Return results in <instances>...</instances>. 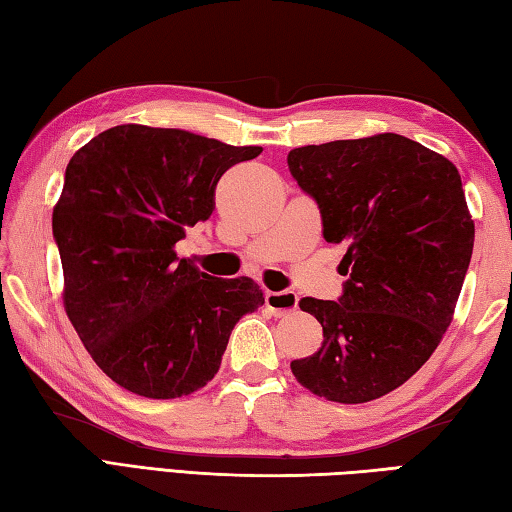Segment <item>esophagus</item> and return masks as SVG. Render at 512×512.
<instances>
[{
  "mask_svg": "<svg viewBox=\"0 0 512 512\" xmlns=\"http://www.w3.org/2000/svg\"><path fill=\"white\" fill-rule=\"evenodd\" d=\"M265 305L274 316H289L298 310V296L294 292H265Z\"/></svg>",
  "mask_w": 512,
  "mask_h": 512,
  "instance_id": "esophagus-1",
  "label": "esophagus"
}]
</instances>
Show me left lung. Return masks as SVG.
Here are the masks:
<instances>
[{"instance_id":"left-lung-1","label":"left lung","mask_w":512,"mask_h":512,"mask_svg":"<svg viewBox=\"0 0 512 512\" xmlns=\"http://www.w3.org/2000/svg\"><path fill=\"white\" fill-rule=\"evenodd\" d=\"M287 165L321 209L327 243L347 247L339 301L298 303L323 325V345L292 372L327 401H374L406 383L452 323L475 243L461 176L399 133L307 144Z\"/></svg>"}]
</instances>
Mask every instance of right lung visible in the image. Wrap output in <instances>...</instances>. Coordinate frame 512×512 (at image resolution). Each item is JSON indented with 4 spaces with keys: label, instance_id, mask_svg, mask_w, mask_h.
<instances>
[{
    "label": "right lung",
    "instance_id": "right-lung-1",
    "mask_svg": "<svg viewBox=\"0 0 512 512\" xmlns=\"http://www.w3.org/2000/svg\"><path fill=\"white\" fill-rule=\"evenodd\" d=\"M263 147L120 124L75 151L53 236L64 310L98 368L147 399L214 379L240 316L265 303L252 278H216L178 258L185 229L214 211L223 173Z\"/></svg>",
    "mask_w": 512,
    "mask_h": 512
}]
</instances>
